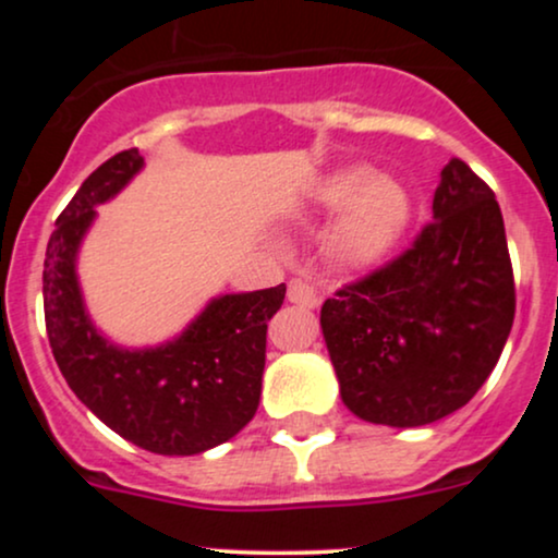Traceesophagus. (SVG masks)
<instances>
[{
	"mask_svg": "<svg viewBox=\"0 0 558 558\" xmlns=\"http://www.w3.org/2000/svg\"><path fill=\"white\" fill-rule=\"evenodd\" d=\"M288 301L296 306H306V310H315L319 304V293L315 291V286L306 283V280H291V283H288Z\"/></svg>",
	"mask_w": 558,
	"mask_h": 558,
	"instance_id": "34e87169",
	"label": "esophagus"
}]
</instances>
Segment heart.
<instances>
[{"instance_id": "b5f03b06", "label": "heart", "mask_w": 558, "mask_h": 558, "mask_svg": "<svg viewBox=\"0 0 558 558\" xmlns=\"http://www.w3.org/2000/svg\"><path fill=\"white\" fill-rule=\"evenodd\" d=\"M317 202L330 213L350 207L332 233V248L351 267L380 262L399 243L409 222L407 191L390 178H377L364 165L330 172L319 185Z\"/></svg>"}]
</instances>
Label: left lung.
Segmentation results:
<instances>
[{
    "mask_svg": "<svg viewBox=\"0 0 558 558\" xmlns=\"http://www.w3.org/2000/svg\"><path fill=\"white\" fill-rule=\"evenodd\" d=\"M514 272L490 185L453 157L407 252L319 312L341 399L360 420L420 427L488 380L514 323Z\"/></svg>",
    "mask_w": 558,
    "mask_h": 558,
    "instance_id": "left-lung-1",
    "label": "left lung"
}]
</instances>
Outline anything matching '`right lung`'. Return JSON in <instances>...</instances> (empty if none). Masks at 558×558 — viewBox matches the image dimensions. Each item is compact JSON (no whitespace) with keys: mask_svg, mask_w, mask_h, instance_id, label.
<instances>
[{"mask_svg":"<svg viewBox=\"0 0 558 558\" xmlns=\"http://www.w3.org/2000/svg\"><path fill=\"white\" fill-rule=\"evenodd\" d=\"M141 168L138 149L110 157L57 217L44 259V319L57 367L96 417L146 451L191 457L226 444L257 412L267 323L283 304L286 283L217 296L181 336L155 349L107 341L83 304L75 257L96 204L120 194Z\"/></svg>","mask_w":558,"mask_h":558,"instance_id":"1","label":"right lung"}]
</instances>
